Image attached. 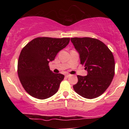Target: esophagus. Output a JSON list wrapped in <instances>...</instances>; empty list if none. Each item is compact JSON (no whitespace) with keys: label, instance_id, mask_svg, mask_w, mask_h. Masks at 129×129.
<instances>
[{"label":"esophagus","instance_id":"esophagus-1","mask_svg":"<svg viewBox=\"0 0 129 129\" xmlns=\"http://www.w3.org/2000/svg\"><path fill=\"white\" fill-rule=\"evenodd\" d=\"M70 76V75H69V74H67V75H66V78H69Z\"/></svg>","mask_w":129,"mask_h":129}]
</instances>
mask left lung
I'll return each instance as SVG.
<instances>
[{
	"label": "left lung",
	"instance_id": "8db88e82",
	"mask_svg": "<svg viewBox=\"0 0 129 129\" xmlns=\"http://www.w3.org/2000/svg\"><path fill=\"white\" fill-rule=\"evenodd\" d=\"M71 41L79 53L81 63L87 75H78L73 85L81 96L93 99L101 95L110 85L115 75V60L112 51L100 40L91 38H73Z\"/></svg>",
	"mask_w": 129,
	"mask_h": 129
}]
</instances>
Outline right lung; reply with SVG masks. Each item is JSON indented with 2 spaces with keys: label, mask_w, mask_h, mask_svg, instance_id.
Instances as JSON below:
<instances>
[{
  "label": "right lung",
  "mask_w": 129,
  "mask_h": 129,
  "mask_svg": "<svg viewBox=\"0 0 129 129\" xmlns=\"http://www.w3.org/2000/svg\"><path fill=\"white\" fill-rule=\"evenodd\" d=\"M70 39L37 38L22 50L17 63V73L23 88L31 96L45 100L58 91L64 75L53 73L48 63L69 44Z\"/></svg>",
  "instance_id": "obj_1"
}]
</instances>
